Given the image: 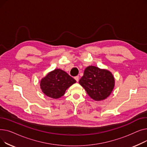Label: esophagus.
Instances as JSON below:
<instances>
[{
	"instance_id": "34e87169",
	"label": "esophagus",
	"mask_w": 147,
	"mask_h": 147,
	"mask_svg": "<svg viewBox=\"0 0 147 147\" xmlns=\"http://www.w3.org/2000/svg\"><path fill=\"white\" fill-rule=\"evenodd\" d=\"M74 79L75 80H76V82H79V77L78 76H77L76 77H74Z\"/></svg>"
}]
</instances>
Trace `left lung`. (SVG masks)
<instances>
[{"mask_svg": "<svg viewBox=\"0 0 147 147\" xmlns=\"http://www.w3.org/2000/svg\"><path fill=\"white\" fill-rule=\"evenodd\" d=\"M79 83L89 96L95 101H101L109 96L114 86V78L107 69L89 66L84 69Z\"/></svg>", "mask_w": 147, "mask_h": 147, "instance_id": "obj_1", "label": "left lung"}]
</instances>
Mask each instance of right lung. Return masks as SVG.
I'll list each match as a JSON object with an SVG mask.
<instances>
[{
    "instance_id": "1",
    "label": "right lung",
    "mask_w": 147,
    "mask_h": 147,
    "mask_svg": "<svg viewBox=\"0 0 147 147\" xmlns=\"http://www.w3.org/2000/svg\"><path fill=\"white\" fill-rule=\"evenodd\" d=\"M76 82V80L64 71L55 69L42 79L40 88L46 95L57 99L63 96L67 89Z\"/></svg>"
}]
</instances>
